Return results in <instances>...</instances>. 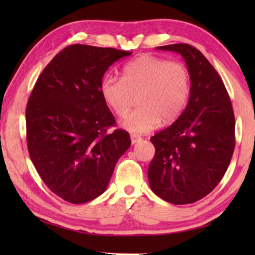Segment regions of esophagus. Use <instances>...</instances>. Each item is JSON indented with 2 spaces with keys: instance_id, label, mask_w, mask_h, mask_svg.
I'll return each instance as SVG.
<instances>
[{
  "instance_id": "esophagus-1",
  "label": "esophagus",
  "mask_w": 255,
  "mask_h": 255,
  "mask_svg": "<svg viewBox=\"0 0 255 255\" xmlns=\"http://www.w3.org/2000/svg\"><path fill=\"white\" fill-rule=\"evenodd\" d=\"M130 139H131V144H136V143H138V141H139L141 138L139 137V136H136V135H131L130 136Z\"/></svg>"
}]
</instances>
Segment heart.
<instances>
[{
	"instance_id": "b5f03b06",
	"label": "heart",
	"mask_w": 255,
	"mask_h": 255,
	"mask_svg": "<svg viewBox=\"0 0 255 255\" xmlns=\"http://www.w3.org/2000/svg\"><path fill=\"white\" fill-rule=\"evenodd\" d=\"M190 89V73L183 64L152 55L125 65L122 79L107 74L100 84L103 101L118 117L127 114L137 97L139 107L122 122V127L133 133L152 131L162 120H175L187 106Z\"/></svg>"
}]
</instances>
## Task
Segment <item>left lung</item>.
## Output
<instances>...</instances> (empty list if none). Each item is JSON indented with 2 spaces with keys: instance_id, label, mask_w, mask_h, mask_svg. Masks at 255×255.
Segmentation results:
<instances>
[{
  "instance_id": "left-lung-1",
  "label": "left lung",
  "mask_w": 255,
  "mask_h": 255,
  "mask_svg": "<svg viewBox=\"0 0 255 255\" xmlns=\"http://www.w3.org/2000/svg\"><path fill=\"white\" fill-rule=\"evenodd\" d=\"M156 49L182 56L191 89L180 117L150 138L155 155L148 167L149 187L171 204H192L213 191L230 165L234 112L221 76L199 50L188 44Z\"/></svg>"
}]
</instances>
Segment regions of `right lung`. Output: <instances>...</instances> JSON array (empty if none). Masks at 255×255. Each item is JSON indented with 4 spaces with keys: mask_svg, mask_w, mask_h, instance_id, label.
Here are the masks:
<instances>
[{
    "mask_svg": "<svg viewBox=\"0 0 255 255\" xmlns=\"http://www.w3.org/2000/svg\"><path fill=\"white\" fill-rule=\"evenodd\" d=\"M131 51L72 45L38 77L25 109L30 158L55 195L84 204L102 195L129 133L116 129L100 84L112 64Z\"/></svg>",
    "mask_w": 255,
    "mask_h": 255,
    "instance_id": "add662e5",
    "label": "right lung"
}]
</instances>
